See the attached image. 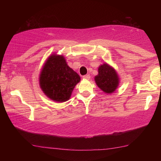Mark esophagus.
Returning a JSON list of instances; mask_svg holds the SVG:
<instances>
[{"label": "esophagus", "mask_w": 161, "mask_h": 161, "mask_svg": "<svg viewBox=\"0 0 161 161\" xmlns=\"http://www.w3.org/2000/svg\"><path fill=\"white\" fill-rule=\"evenodd\" d=\"M83 79H84V80H89V79H90V75H84Z\"/></svg>", "instance_id": "1"}]
</instances>
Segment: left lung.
Masks as SVG:
<instances>
[{"label":"left lung","mask_w":161,"mask_h":161,"mask_svg":"<svg viewBox=\"0 0 161 161\" xmlns=\"http://www.w3.org/2000/svg\"><path fill=\"white\" fill-rule=\"evenodd\" d=\"M98 72L99 75L94 79L97 86L105 93L115 91L119 85V77L114 68L105 63L99 67Z\"/></svg>","instance_id":"left-lung-1"}]
</instances>
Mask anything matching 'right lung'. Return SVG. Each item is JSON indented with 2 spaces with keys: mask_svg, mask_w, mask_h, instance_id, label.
<instances>
[{
  "mask_svg": "<svg viewBox=\"0 0 161 161\" xmlns=\"http://www.w3.org/2000/svg\"><path fill=\"white\" fill-rule=\"evenodd\" d=\"M80 77L68 66L63 56L53 54L46 61L40 75L42 90L52 100L66 102Z\"/></svg>",
  "mask_w": 161,
  "mask_h": 161,
  "instance_id": "obj_1",
  "label": "right lung"
}]
</instances>
